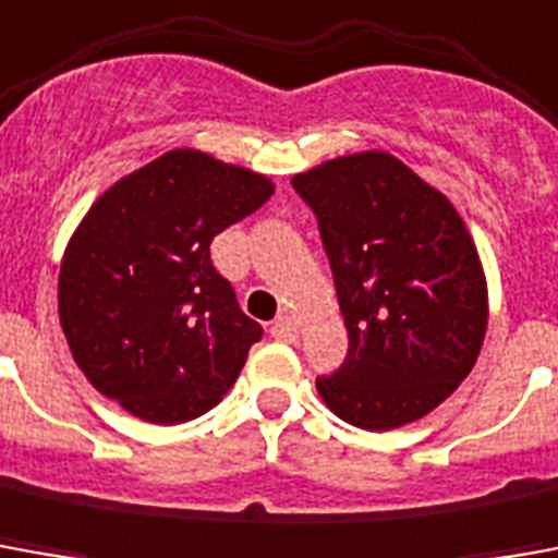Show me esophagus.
Returning <instances> with one entry per match:
<instances>
[{"instance_id":"34e87169","label":"esophagus","mask_w":558,"mask_h":558,"mask_svg":"<svg viewBox=\"0 0 558 558\" xmlns=\"http://www.w3.org/2000/svg\"><path fill=\"white\" fill-rule=\"evenodd\" d=\"M271 338H278V341H295L299 338V323L292 317H278L275 326H271Z\"/></svg>"}]
</instances>
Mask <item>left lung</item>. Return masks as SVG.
I'll return each instance as SVG.
<instances>
[{"label": "left lung", "instance_id": "1", "mask_svg": "<svg viewBox=\"0 0 558 558\" xmlns=\"http://www.w3.org/2000/svg\"><path fill=\"white\" fill-rule=\"evenodd\" d=\"M314 208L344 317V365L319 377L335 416L368 432L423 420L481 356L489 290L469 226L387 150L292 174Z\"/></svg>", "mask_w": 558, "mask_h": 558}]
</instances>
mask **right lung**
Returning a JSON list of instances; mask_svg holds the SVG:
<instances>
[{"mask_svg": "<svg viewBox=\"0 0 558 558\" xmlns=\"http://www.w3.org/2000/svg\"><path fill=\"white\" fill-rule=\"evenodd\" d=\"M275 193L268 174L178 147L89 205L60 263V326L93 387L144 423L220 404L263 326L211 266V241Z\"/></svg>", "mask_w": 558, "mask_h": 558, "instance_id": "obj_1", "label": "right lung"}]
</instances>
